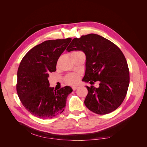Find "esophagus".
<instances>
[{"mask_svg": "<svg viewBox=\"0 0 147 147\" xmlns=\"http://www.w3.org/2000/svg\"><path fill=\"white\" fill-rule=\"evenodd\" d=\"M78 88V86H73V87H72V90H73L74 91H75Z\"/></svg>", "mask_w": 147, "mask_h": 147, "instance_id": "1", "label": "esophagus"}]
</instances>
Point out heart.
I'll return each instance as SVG.
<instances>
[{
  "instance_id": "b5f03b06",
  "label": "heart",
  "mask_w": 147,
  "mask_h": 147,
  "mask_svg": "<svg viewBox=\"0 0 147 147\" xmlns=\"http://www.w3.org/2000/svg\"><path fill=\"white\" fill-rule=\"evenodd\" d=\"M81 51H74L72 53H80ZM80 75L78 74H70L68 75L67 76L65 77V82L67 83H68L69 84H71V85H74V84H76L77 83H78L80 81Z\"/></svg>"
}]
</instances>
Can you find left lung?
Listing matches in <instances>:
<instances>
[{
  "label": "left lung",
  "instance_id": "8db88e82",
  "mask_svg": "<svg viewBox=\"0 0 147 147\" xmlns=\"http://www.w3.org/2000/svg\"><path fill=\"white\" fill-rule=\"evenodd\" d=\"M82 51L86 55V70L83 81L99 82V87H88L84 103L92 112L105 115L116 110L125 98L129 71L123 53L113 43L95 34L74 38L67 48Z\"/></svg>",
  "mask_w": 147,
  "mask_h": 147
}]
</instances>
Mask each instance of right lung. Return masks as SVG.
Here are the masks:
<instances>
[{"mask_svg": "<svg viewBox=\"0 0 147 147\" xmlns=\"http://www.w3.org/2000/svg\"><path fill=\"white\" fill-rule=\"evenodd\" d=\"M71 38L49 40L29 50L21 60L17 73L16 90L25 109L35 117L50 119L64 110L72 92L66 86L56 91L50 86L49 73L55 72L59 56Z\"/></svg>", "mask_w": 147, "mask_h": 147, "instance_id": "right-lung-1", "label": "right lung"}]
</instances>
